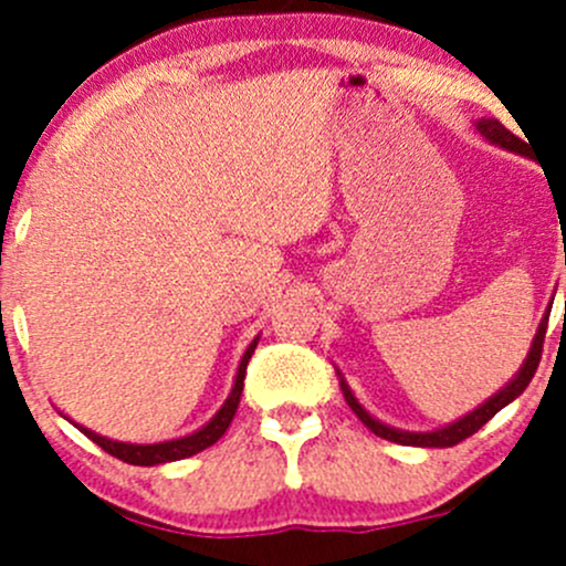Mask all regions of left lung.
<instances>
[{
    "label": "left lung",
    "mask_w": 566,
    "mask_h": 566,
    "mask_svg": "<svg viewBox=\"0 0 566 566\" xmlns=\"http://www.w3.org/2000/svg\"><path fill=\"white\" fill-rule=\"evenodd\" d=\"M479 130H482L484 139H490L493 145H501L506 147V150H515V153H523V156H528V145L521 139V136H515L512 130H506L504 125L499 123V119H479L476 125ZM566 262V260H564ZM547 317H551V312H547L545 319L539 323V331H536L534 342H531V350H528V358L526 364L521 367V373L515 375V380H512L510 386H504L495 397H490L488 402L479 405L473 413L462 416L460 421H454V424L443 427V430H436V432H402V430H394V427H386L380 424L378 419H373V416L367 413V410L358 405V399L353 397V391L347 389V384L342 380V391H345V399L347 405L353 408V413L358 416V419L364 421V424L369 427V430L375 432V436L386 438V441H394V443H402V447H436V449H443V447H458L460 441H465V438H471L473 432L479 430V427L488 424L490 419H493L495 413H499L501 408H506V405L512 402L515 397H521L523 391H526V386L531 384V378H534L536 367H539V358H542V342H545V331H547Z\"/></svg>",
    "instance_id": "8db88e82"
}]
</instances>
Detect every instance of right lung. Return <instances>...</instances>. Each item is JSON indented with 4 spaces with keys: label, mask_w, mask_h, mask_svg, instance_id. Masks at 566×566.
Wrapping results in <instances>:
<instances>
[{
    "label": "right lung",
    "mask_w": 566,
    "mask_h": 566,
    "mask_svg": "<svg viewBox=\"0 0 566 566\" xmlns=\"http://www.w3.org/2000/svg\"><path fill=\"white\" fill-rule=\"evenodd\" d=\"M256 347V339L251 342L249 350L243 353L241 358V367H238V378H235V389H232L230 397H227V402L221 405L219 413L213 416V419L208 421V424L202 427L199 432H193V436H186V438H177V441H164V443H150V447H136V443H119V441H108V438L98 436V432L87 430V427H78V430L84 432V436L90 438V441L98 443L104 452L112 454V458L123 460V462H130V465H161V462H175V460H186L191 458V454L202 452V449L213 447L216 441H219L221 436L227 432V427L232 424V416H235L238 410V402H241V394H243V378H247V364L251 358V353H254Z\"/></svg>",
    "instance_id": "add662e5"
}]
</instances>
